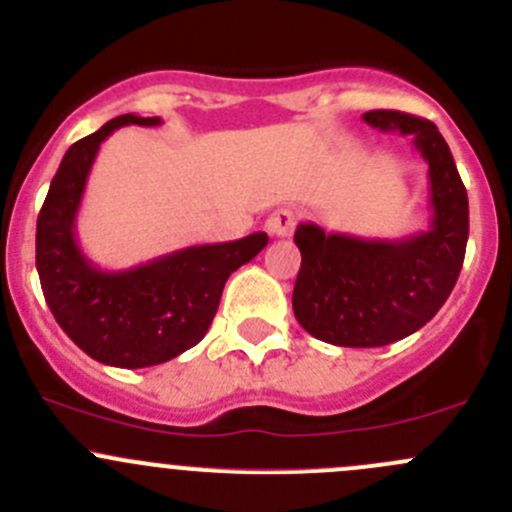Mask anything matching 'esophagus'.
Instances as JSON below:
<instances>
[{"instance_id":"obj_1","label":"esophagus","mask_w":512,"mask_h":512,"mask_svg":"<svg viewBox=\"0 0 512 512\" xmlns=\"http://www.w3.org/2000/svg\"><path fill=\"white\" fill-rule=\"evenodd\" d=\"M293 226H296V214H293L291 209H276L266 219V231L271 236H278V239L291 236Z\"/></svg>"}]
</instances>
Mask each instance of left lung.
<instances>
[{"mask_svg":"<svg viewBox=\"0 0 512 512\" xmlns=\"http://www.w3.org/2000/svg\"><path fill=\"white\" fill-rule=\"evenodd\" d=\"M373 129L401 131L428 164L430 226L396 241L326 234L298 224L293 313L318 341L378 348L423 328L453 291L468 244V194L438 126L393 109L366 111Z\"/></svg>","mask_w":512,"mask_h":512,"instance_id":"left-lung-1","label":"left lung"}]
</instances>
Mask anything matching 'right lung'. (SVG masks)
<instances>
[{
	"mask_svg": "<svg viewBox=\"0 0 512 512\" xmlns=\"http://www.w3.org/2000/svg\"><path fill=\"white\" fill-rule=\"evenodd\" d=\"M159 126V116L124 114L69 146L37 219V271L62 331L94 361L116 368L159 366L209 331L226 278L249 263L263 231L229 244L174 251L124 271H101L79 249L77 214L99 146L119 126Z\"/></svg>",
	"mask_w": 512,
	"mask_h": 512,
	"instance_id": "1",
	"label": "right lung"
}]
</instances>
